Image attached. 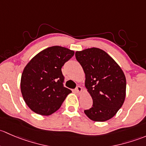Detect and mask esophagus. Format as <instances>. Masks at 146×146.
Here are the masks:
<instances>
[{
	"label": "esophagus",
	"instance_id": "34e87169",
	"mask_svg": "<svg viewBox=\"0 0 146 146\" xmlns=\"http://www.w3.org/2000/svg\"><path fill=\"white\" fill-rule=\"evenodd\" d=\"M75 91H76L78 94H81V93L82 92V88L80 86H76V88H75Z\"/></svg>",
	"mask_w": 146,
	"mask_h": 146
}]
</instances>
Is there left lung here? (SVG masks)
<instances>
[{
  "label": "left lung",
  "instance_id": "left-lung-1",
  "mask_svg": "<svg viewBox=\"0 0 146 146\" xmlns=\"http://www.w3.org/2000/svg\"><path fill=\"white\" fill-rule=\"evenodd\" d=\"M85 73V86L93 106L84 113L90 119L105 121L113 117L125 100V75L118 64L104 50L87 48L75 53Z\"/></svg>",
  "mask_w": 146,
  "mask_h": 146
}]
</instances>
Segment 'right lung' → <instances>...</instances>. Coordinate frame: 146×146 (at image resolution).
I'll use <instances>...</instances> for the list:
<instances>
[{
	"mask_svg": "<svg viewBox=\"0 0 146 146\" xmlns=\"http://www.w3.org/2000/svg\"><path fill=\"white\" fill-rule=\"evenodd\" d=\"M74 52L62 46L40 51L25 67L21 92L29 108L36 113L50 115L56 112L72 91L63 86L62 67Z\"/></svg>",
	"mask_w": 146,
	"mask_h": 146,
	"instance_id": "obj_1",
	"label": "right lung"
}]
</instances>
